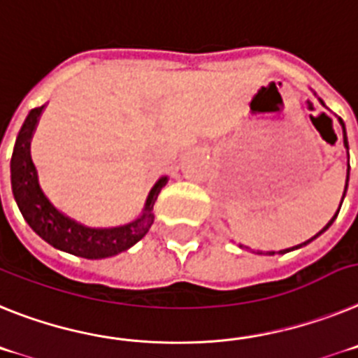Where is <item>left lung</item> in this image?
I'll list each match as a JSON object with an SVG mask.
<instances>
[{
	"mask_svg": "<svg viewBox=\"0 0 358 358\" xmlns=\"http://www.w3.org/2000/svg\"><path fill=\"white\" fill-rule=\"evenodd\" d=\"M321 102H322V101H321ZM322 104H324V102H322ZM338 122H341V126H343V133H344V145H346V149H348V136H346V127H344V122H343V119H338ZM348 158H350V155H348ZM348 182H350V160H348V175H346V185H344V194H343V200H344V196H346ZM341 205H343V201H341ZM338 210H341V207H338ZM338 210H337V214H338ZM337 214H335V216L331 217V220H329L328 223H326V227H324V229H322V231L319 232V234H315V236H313L312 239H308V241H304V243L297 245V247H292V248H285V250H279L278 254H287V252H290V250H295V248H301V247H304V245H308L310 241H313V239L317 238V236H321L322 232H324V231H328V229H329V225H331V223L335 222V217H337ZM239 247H243V245H239ZM257 254H263V252H259V250H257ZM266 254H270V256H272V254H275V252H266Z\"/></svg>",
	"mask_w": 358,
	"mask_h": 358,
	"instance_id": "8db88e82",
	"label": "left lung"
}]
</instances>
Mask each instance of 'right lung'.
<instances>
[{
	"instance_id": "add662e5",
	"label": "right lung",
	"mask_w": 358,
	"mask_h": 358,
	"mask_svg": "<svg viewBox=\"0 0 358 358\" xmlns=\"http://www.w3.org/2000/svg\"><path fill=\"white\" fill-rule=\"evenodd\" d=\"M43 108H34L24 119L14 144V153L10 160V182L15 203L23 214L24 222L32 227L37 236H41L46 243L86 259H102L124 252L129 247L141 241L153 225V205L158 192L167 183V178L158 180L149 192L142 214L131 223L111 229H92L76 220L64 216L48 198L37 182V171L30 157V141L39 120Z\"/></svg>"
}]
</instances>
